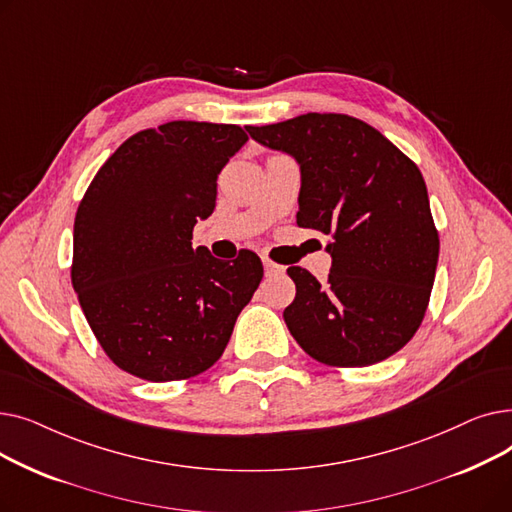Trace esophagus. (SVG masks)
<instances>
[{
    "label": "esophagus",
    "instance_id": "esophagus-1",
    "mask_svg": "<svg viewBox=\"0 0 512 512\" xmlns=\"http://www.w3.org/2000/svg\"><path fill=\"white\" fill-rule=\"evenodd\" d=\"M263 267H265V276H280V274H284V265L274 263L272 259H267V257H263Z\"/></svg>",
    "mask_w": 512,
    "mask_h": 512
}]
</instances>
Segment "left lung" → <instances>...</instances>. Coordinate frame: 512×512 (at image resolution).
<instances>
[{
    "mask_svg": "<svg viewBox=\"0 0 512 512\" xmlns=\"http://www.w3.org/2000/svg\"><path fill=\"white\" fill-rule=\"evenodd\" d=\"M247 132L294 157L297 224L330 234L328 282L288 267L297 284L284 309L292 338L332 367H367L398 353L421 326L440 253L419 168L380 130L344 114H303Z\"/></svg>",
    "mask_w": 512,
    "mask_h": 512,
    "instance_id": "1",
    "label": "left lung"
}]
</instances>
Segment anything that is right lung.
<instances>
[{
    "label": "right lung",
    "instance_id": "right-lung-1",
    "mask_svg": "<svg viewBox=\"0 0 512 512\" xmlns=\"http://www.w3.org/2000/svg\"><path fill=\"white\" fill-rule=\"evenodd\" d=\"M249 141L234 124L176 120L124 141L95 174L74 220L72 286L105 355L147 382L188 380L224 353L263 278L242 249H193L218 176Z\"/></svg>",
    "mask_w": 512,
    "mask_h": 512
}]
</instances>
